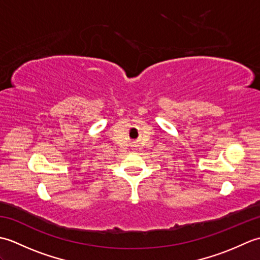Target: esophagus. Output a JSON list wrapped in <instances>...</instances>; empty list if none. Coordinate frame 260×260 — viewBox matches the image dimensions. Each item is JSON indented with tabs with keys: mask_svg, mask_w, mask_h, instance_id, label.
Here are the masks:
<instances>
[{
	"mask_svg": "<svg viewBox=\"0 0 260 260\" xmlns=\"http://www.w3.org/2000/svg\"><path fill=\"white\" fill-rule=\"evenodd\" d=\"M133 146H134V145H133Z\"/></svg>",
	"mask_w": 260,
	"mask_h": 260,
	"instance_id": "esophagus-1",
	"label": "esophagus"
}]
</instances>
